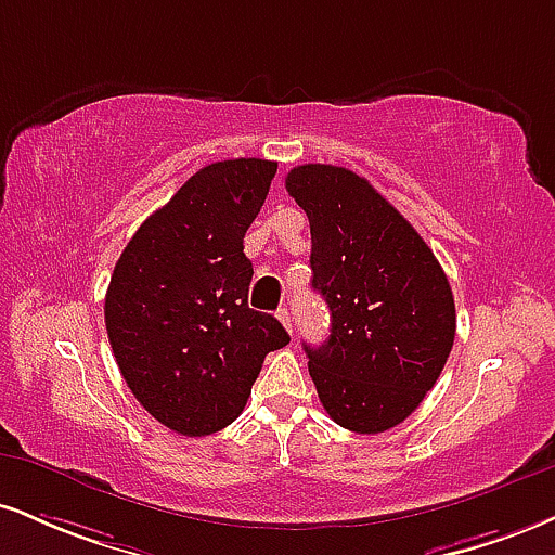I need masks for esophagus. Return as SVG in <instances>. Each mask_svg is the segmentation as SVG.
<instances>
[{"label":"esophagus","instance_id":"obj_1","mask_svg":"<svg viewBox=\"0 0 555 555\" xmlns=\"http://www.w3.org/2000/svg\"><path fill=\"white\" fill-rule=\"evenodd\" d=\"M276 318L282 320V325H284V328L292 333V315H289V310H286V307H279V310H276Z\"/></svg>","mask_w":555,"mask_h":555}]
</instances>
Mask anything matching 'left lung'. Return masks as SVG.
Instances as JSON below:
<instances>
[{
  "label": "left lung",
  "mask_w": 555,
  "mask_h": 555,
  "mask_svg": "<svg viewBox=\"0 0 555 555\" xmlns=\"http://www.w3.org/2000/svg\"><path fill=\"white\" fill-rule=\"evenodd\" d=\"M286 191L310 219L312 289L331 310L328 341L305 344L320 403L349 431L392 429L452 351L450 282L409 219L357 172L299 165Z\"/></svg>",
  "instance_id": "left-lung-1"
}]
</instances>
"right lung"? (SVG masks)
Returning a JSON list of instances; mask_svg holds the SVG:
<instances>
[{
	"label": "right lung",
	"mask_w": 555,
	"mask_h": 555,
	"mask_svg": "<svg viewBox=\"0 0 555 555\" xmlns=\"http://www.w3.org/2000/svg\"><path fill=\"white\" fill-rule=\"evenodd\" d=\"M276 163L206 165L133 232L105 295V328L133 398L159 424L206 437L248 403L269 351L289 344L273 315L248 307L243 237L269 196Z\"/></svg>",
	"instance_id": "right-lung-1"
}]
</instances>
